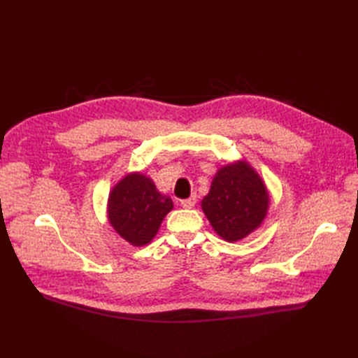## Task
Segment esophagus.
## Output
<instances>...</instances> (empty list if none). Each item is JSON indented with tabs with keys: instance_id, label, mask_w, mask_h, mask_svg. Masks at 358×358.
I'll return each mask as SVG.
<instances>
[{
	"instance_id": "34e87169",
	"label": "esophagus",
	"mask_w": 358,
	"mask_h": 358,
	"mask_svg": "<svg viewBox=\"0 0 358 358\" xmlns=\"http://www.w3.org/2000/svg\"><path fill=\"white\" fill-rule=\"evenodd\" d=\"M195 203H196V196L192 195V196H189V199H186V200H181V206L186 208V209H192L195 206Z\"/></svg>"
}]
</instances>
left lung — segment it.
I'll return each mask as SVG.
<instances>
[{
  "instance_id": "8db88e82",
  "label": "left lung",
  "mask_w": 358,
  "mask_h": 358,
  "mask_svg": "<svg viewBox=\"0 0 358 358\" xmlns=\"http://www.w3.org/2000/svg\"><path fill=\"white\" fill-rule=\"evenodd\" d=\"M269 208V194L248 162L220 167L201 209L223 240H243L260 227Z\"/></svg>"
}]
</instances>
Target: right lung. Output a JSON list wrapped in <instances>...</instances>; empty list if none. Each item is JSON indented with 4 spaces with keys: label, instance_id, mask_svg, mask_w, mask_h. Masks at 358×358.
Here are the masks:
<instances>
[{
    "label": "right lung",
    "instance_id": "right-lung-1",
    "mask_svg": "<svg viewBox=\"0 0 358 358\" xmlns=\"http://www.w3.org/2000/svg\"><path fill=\"white\" fill-rule=\"evenodd\" d=\"M173 208L167 195L140 172L127 173L112 187L108 200L109 223L132 246H144L155 237L159 224Z\"/></svg>",
    "mask_w": 358,
    "mask_h": 358
}]
</instances>
